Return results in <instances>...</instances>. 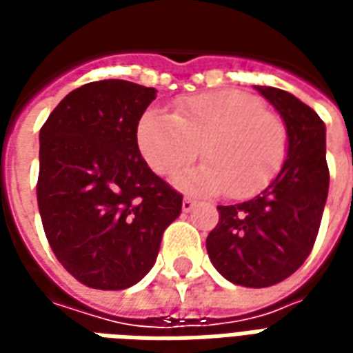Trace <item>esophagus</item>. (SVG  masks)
<instances>
[{
    "label": "esophagus",
    "mask_w": 353,
    "mask_h": 353,
    "mask_svg": "<svg viewBox=\"0 0 353 353\" xmlns=\"http://www.w3.org/2000/svg\"><path fill=\"white\" fill-rule=\"evenodd\" d=\"M194 204H196V200L191 199V196H185L183 204H181V210H183V212H191L192 208H194Z\"/></svg>",
    "instance_id": "esophagus-1"
}]
</instances>
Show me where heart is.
Here are the masks:
<instances>
[{
	"label": "heart",
	"instance_id": "b5f03b06",
	"mask_svg": "<svg viewBox=\"0 0 353 353\" xmlns=\"http://www.w3.org/2000/svg\"><path fill=\"white\" fill-rule=\"evenodd\" d=\"M136 143L149 168L164 177L191 164L202 145L206 162L177 176V185L199 194L227 191L232 199H252L283 166L288 128L252 94L217 90L177 100L172 115L145 111Z\"/></svg>",
	"mask_w": 353,
	"mask_h": 353
}]
</instances>
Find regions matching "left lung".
<instances>
[{
	"instance_id": "obj_1",
	"label": "left lung",
	"mask_w": 353,
	"mask_h": 353,
	"mask_svg": "<svg viewBox=\"0 0 353 353\" xmlns=\"http://www.w3.org/2000/svg\"><path fill=\"white\" fill-rule=\"evenodd\" d=\"M288 128V159L255 199L217 206L219 223L206 250L223 278L244 288H268L301 268L318 238L329 192L325 124L293 94L255 87Z\"/></svg>"
}]
</instances>
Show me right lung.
<instances>
[{
  "mask_svg": "<svg viewBox=\"0 0 353 353\" xmlns=\"http://www.w3.org/2000/svg\"><path fill=\"white\" fill-rule=\"evenodd\" d=\"M157 90L94 81L58 103L39 132L37 206L50 250L87 288L119 291L157 261L183 194L147 166L136 124Z\"/></svg>",
  "mask_w": 353,
  "mask_h": 353,
  "instance_id": "right-lung-1",
  "label": "right lung"
}]
</instances>
